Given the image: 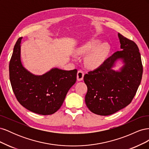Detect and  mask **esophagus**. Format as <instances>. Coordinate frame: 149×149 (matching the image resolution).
Here are the masks:
<instances>
[{"label":"esophagus","mask_w":149,"mask_h":149,"mask_svg":"<svg viewBox=\"0 0 149 149\" xmlns=\"http://www.w3.org/2000/svg\"><path fill=\"white\" fill-rule=\"evenodd\" d=\"M84 72L82 70H78V73H77V79L79 81H82L83 79V77H84Z\"/></svg>","instance_id":"1"}]
</instances>
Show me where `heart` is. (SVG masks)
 Wrapping results in <instances>:
<instances>
[{"mask_svg":"<svg viewBox=\"0 0 149 149\" xmlns=\"http://www.w3.org/2000/svg\"><path fill=\"white\" fill-rule=\"evenodd\" d=\"M100 43V40L93 39L76 49V53L78 55H86L90 52L86 57L85 63L91 69H96L101 66L105 61L109 52L108 45L104 43L99 46Z\"/></svg>","mask_w":149,"mask_h":149,"instance_id":"b5f03b06","label":"heart"}]
</instances>
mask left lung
Instances as JSON below:
<instances>
[{
    "label": "left lung",
    "instance_id": "left-lung-1",
    "mask_svg": "<svg viewBox=\"0 0 149 149\" xmlns=\"http://www.w3.org/2000/svg\"><path fill=\"white\" fill-rule=\"evenodd\" d=\"M121 51L115 52L97 69L84 76L88 87L85 102L93 113L108 116L132 102L141 82L143 66L136 43L118 33ZM119 58L125 66L119 72L111 69Z\"/></svg>",
    "mask_w": 149,
    "mask_h": 149
}]
</instances>
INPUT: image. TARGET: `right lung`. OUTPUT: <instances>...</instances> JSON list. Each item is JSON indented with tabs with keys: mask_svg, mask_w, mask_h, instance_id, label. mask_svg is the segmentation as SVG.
<instances>
[{
	"mask_svg": "<svg viewBox=\"0 0 149 149\" xmlns=\"http://www.w3.org/2000/svg\"><path fill=\"white\" fill-rule=\"evenodd\" d=\"M17 41L9 63L12 90L20 104L41 115H50L61 107L66 94L76 81L77 70L54 68L42 76L31 74L20 61V43Z\"/></svg>",
	"mask_w": 149,
	"mask_h": 149,
	"instance_id": "right-lung-1",
	"label": "right lung"
}]
</instances>
